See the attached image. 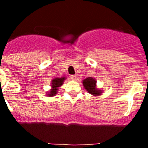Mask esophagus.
<instances>
[{"mask_svg":"<svg viewBox=\"0 0 148 148\" xmlns=\"http://www.w3.org/2000/svg\"><path fill=\"white\" fill-rule=\"evenodd\" d=\"M70 78H71V79L73 81H76L77 80V77L75 76V75H71V76H70Z\"/></svg>","mask_w":148,"mask_h":148,"instance_id":"esophagus-1","label":"esophagus"}]
</instances>
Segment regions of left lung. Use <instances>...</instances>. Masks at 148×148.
<instances>
[{"mask_svg":"<svg viewBox=\"0 0 148 148\" xmlns=\"http://www.w3.org/2000/svg\"><path fill=\"white\" fill-rule=\"evenodd\" d=\"M82 83H83V85L84 88L86 89V90L91 95L98 96V95H101L103 92L102 90L97 88V87H96V81H95V78H92V77L86 78L85 79H84L82 81Z\"/></svg>","mask_w":148,"mask_h":148,"instance_id":"obj_1","label":"left lung"}]
</instances>
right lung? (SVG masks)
<instances>
[{
	"mask_svg": "<svg viewBox=\"0 0 148 148\" xmlns=\"http://www.w3.org/2000/svg\"><path fill=\"white\" fill-rule=\"evenodd\" d=\"M66 77H61V78H53L51 82V90L48 92H47V95L49 97H53L58 93V89L64 82Z\"/></svg>",
	"mask_w": 148,
	"mask_h": 148,
	"instance_id": "1",
	"label": "right lung"
}]
</instances>
